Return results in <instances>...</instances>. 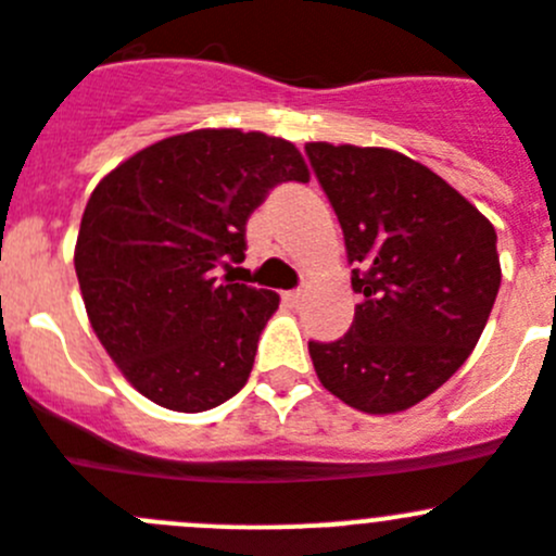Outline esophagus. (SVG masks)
<instances>
[{"label":"esophagus","instance_id":"obj_1","mask_svg":"<svg viewBox=\"0 0 556 556\" xmlns=\"http://www.w3.org/2000/svg\"><path fill=\"white\" fill-rule=\"evenodd\" d=\"M300 298H303V289H292V292H283V303H289V305L300 303Z\"/></svg>","mask_w":556,"mask_h":556}]
</instances>
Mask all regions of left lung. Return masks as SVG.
Here are the masks:
<instances>
[{
  "label": "left lung",
  "instance_id": "obj_1",
  "mask_svg": "<svg viewBox=\"0 0 556 556\" xmlns=\"http://www.w3.org/2000/svg\"><path fill=\"white\" fill-rule=\"evenodd\" d=\"M305 155L363 298L346 336L308 341L316 377L354 409L404 412L478 343L502 281L496 231L440 174L395 150L311 141Z\"/></svg>",
  "mask_w": 556,
  "mask_h": 556
}]
</instances>
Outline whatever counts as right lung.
I'll list each match as a JSON object with an SVG mask.
<instances>
[{
    "label": "right lung",
    "instance_id": "obj_1",
    "mask_svg": "<svg viewBox=\"0 0 556 556\" xmlns=\"http://www.w3.org/2000/svg\"><path fill=\"white\" fill-rule=\"evenodd\" d=\"M281 182H308L298 147L207 128L168 136L105 174L76 242L87 316L130 384L174 412L240 393L278 294L220 283L245 258V224Z\"/></svg>",
    "mask_w": 556,
    "mask_h": 556
}]
</instances>
